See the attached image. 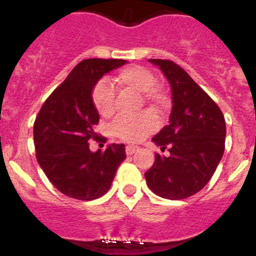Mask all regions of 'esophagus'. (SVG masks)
Returning a JSON list of instances; mask_svg holds the SVG:
<instances>
[{
  "label": "esophagus",
  "instance_id": "obj_1",
  "mask_svg": "<svg viewBox=\"0 0 256 256\" xmlns=\"http://www.w3.org/2000/svg\"><path fill=\"white\" fill-rule=\"evenodd\" d=\"M136 151H138V146H126V154H128V156L134 154Z\"/></svg>",
  "mask_w": 256,
  "mask_h": 256
}]
</instances>
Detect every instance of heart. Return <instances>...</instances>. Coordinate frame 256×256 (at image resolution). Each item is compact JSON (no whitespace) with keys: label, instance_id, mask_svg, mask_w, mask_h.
Returning <instances> with one entry per match:
<instances>
[{"label":"heart","instance_id":"heart-1","mask_svg":"<svg viewBox=\"0 0 256 256\" xmlns=\"http://www.w3.org/2000/svg\"><path fill=\"white\" fill-rule=\"evenodd\" d=\"M115 82L121 89H128L142 94L147 104L156 110H164L168 105V98L164 90L156 84L154 73L140 66H130L118 72ZM92 102L102 118H110L115 112V94L112 88L105 80L98 82L92 90ZM158 128V118L151 112H144L135 118L118 116L114 121L112 132L126 142H138Z\"/></svg>","mask_w":256,"mask_h":256}]
</instances>
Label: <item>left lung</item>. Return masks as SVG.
<instances>
[{
  "mask_svg": "<svg viewBox=\"0 0 256 256\" xmlns=\"http://www.w3.org/2000/svg\"><path fill=\"white\" fill-rule=\"evenodd\" d=\"M168 80L172 110L168 125L152 138L170 156L156 154L144 174L154 194L184 200L200 192L216 172L224 154L226 120L218 105L180 66L171 60L148 59Z\"/></svg>",
  "mask_w": 256,
  "mask_h": 256,
  "instance_id": "1",
  "label": "left lung"
}]
</instances>
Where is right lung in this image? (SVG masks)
Listing matches in <instances>:
<instances>
[{"mask_svg": "<svg viewBox=\"0 0 256 256\" xmlns=\"http://www.w3.org/2000/svg\"><path fill=\"white\" fill-rule=\"evenodd\" d=\"M128 63L122 59H85L49 95L33 126L36 156L52 184L70 198L92 200L112 187L118 167L126 158L125 144H112L92 152L89 138L99 112L92 90L100 79Z\"/></svg>", "mask_w": 256, "mask_h": 256, "instance_id": "add662e5", "label": "right lung"}]
</instances>
